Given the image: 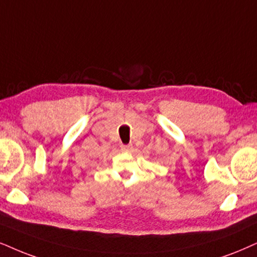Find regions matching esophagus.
<instances>
[{
  "label": "esophagus",
  "mask_w": 257,
  "mask_h": 257,
  "mask_svg": "<svg viewBox=\"0 0 257 257\" xmlns=\"http://www.w3.org/2000/svg\"><path fill=\"white\" fill-rule=\"evenodd\" d=\"M132 148H133V146H132L131 144H129V145H122V146H121V149H122L123 152H125V153L131 152Z\"/></svg>",
  "instance_id": "esophagus-1"
}]
</instances>
